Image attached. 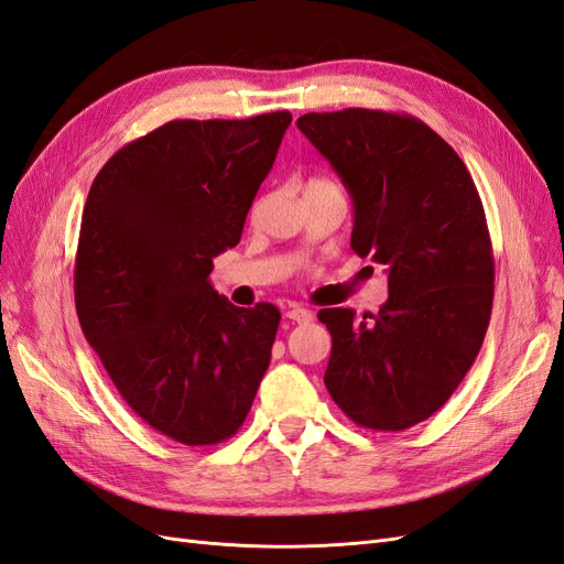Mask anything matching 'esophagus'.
I'll list each match as a JSON object with an SVG mask.
<instances>
[{"instance_id":"esophagus-1","label":"esophagus","mask_w":564,"mask_h":564,"mask_svg":"<svg viewBox=\"0 0 564 564\" xmlns=\"http://www.w3.org/2000/svg\"><path fill=\"white\" fill-rule=\"evenodd\" d=\"M286 317L294 319V323H311L313 319V313L308 308H301V306H294L286 311Z\"/></svg>"}]
</instances>
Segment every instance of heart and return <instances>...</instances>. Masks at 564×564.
<instances>
[{
    "label": "heart",
    "mask_w": 564,
    "mask_h": 564,
    "mask_svg": "<svg viewBox=\"0 0 564 564\" xmlns=\"http://www.w3.org/2000/svg\"><path fill=\"white\" fill-rule=\"evenodd\" d=\"M313 189H339V187L329 180H311L306 185V192H313ZM253 210H256V206H253Z\"/></svg>",
    "instance_id": "obj_1"
}]
</instances>
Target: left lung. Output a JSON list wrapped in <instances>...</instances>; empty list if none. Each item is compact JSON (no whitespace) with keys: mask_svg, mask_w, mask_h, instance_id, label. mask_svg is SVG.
<instances>
[{"mask_svg":"<svg viewBox=\"0 0 564 564\" xmlns=\"http://www.w3.org/2000/svg\"><path fill=\"white\" fill-rule=\"evenodd\" d=\"M296 126L351 194V249L389 272L377 315L317 313L332 334L325 387L358 427L403 432L451 399L489 327L494 249L479 192L415 116L344 109Z\"/></svg>","mask_w":564,"mask_h":564,"instance_id":"obj_1","label":"left lung"}]
</instances>
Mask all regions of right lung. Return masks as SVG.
<instances>
[{
	"mask_svg": "<svg viewBox=\"0 0 564 564\" xmlns=\"http://www.w3.org/2000/svg\"><path fill=\"white\" fill-rule=\"evenodd\" d=\"M289 123L171 120L89 187L73 280L83 334L132 413L177 444L235 436L270 365L280 311L237 308L208 275L239 245Z\"/></svg>",
	"mask_w": 564,
	"mask_h": 564,
	"instance_id": "obj_1",
	"label": "right lung"
}]
</instances>
